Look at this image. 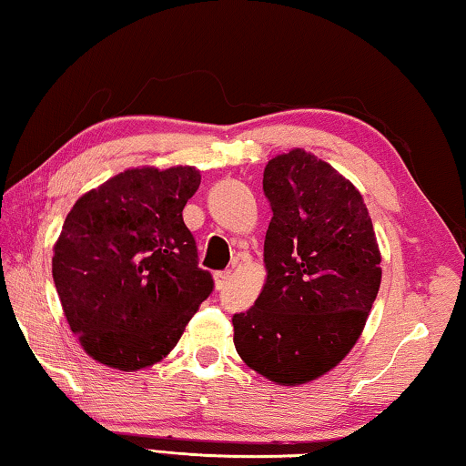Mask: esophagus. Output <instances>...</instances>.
Returning a JSON list of instances; mask_svg holds the SVG:
<instances>
[{
    "label": "esophagus",
    "mask_w": 466,
    "mask_h": 466,
    "mask_svg": "<svg viewBox=\"0 0 466 466\" xmlns=\"http://www.w3.org/2000/svg\"><path fill=\"white\" fill-rule=\"evenodd\" d=\"M213 278H215V287L221 290V289H226L228 280H230V272H215Z\"/></svg>",
    "instance_id": "34e87169"
}]
</instances>
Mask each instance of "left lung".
I'll use <instances>...</instances> for the list:
<instances>
[{
	"label": "left lung",
	"mask_w": 466,
	"mask_h": 466,
	"mask_svg": "<svg viewBox=\"0 0 466 466\" xmlns=\"http://www.w3.org/2000/svg\"><path fill=\"white\" fill-rule=\"evenodd\" d=\"M263 194L268 280L253 308L232 316L234 345L266 379L303 385L356 345L380 287V253L362 194L309 152L272 158Z\"/></svg>",
	"instance_id": "1"
}]
</instances>
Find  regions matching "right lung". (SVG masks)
<instances>
[{
	"label": "right lung",
	"instance_id": "right-lung-1",
	"mask_svg": "<svg viewBox=\"0 0 466 466\" xmlns=\"http://www.w3.org/2000/svg\"><path fill=\"white\" fill-rule=\"evenodd\" d=\"M194 167L127 169L83 194L54 247L68 326L89 356L119 370L163 360L213 290L182 211Z\"/></svg>",
	"mask_w": 466,
	"mask_h": 466
}]
</instances>
